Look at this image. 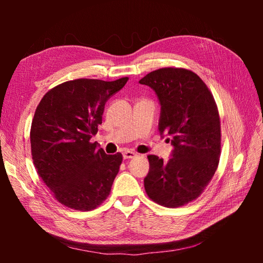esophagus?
<instances>
[{"mask_svg": "<svg viewBox=\"0 0 263 263\" xmlns=\"http://www.w3.org/2000/svg\"><path fill=\"white\" fill-rule=\"evenodd\" d=\"M123 158L124 159H131V158H135L136 156H137V154L136 153H133V152H130V150H124V152H123Z\"/></svg>", "mask_w": 263, "mask_h": 263, "instance_id": "1", "label": "esophagus"}]
</instances>
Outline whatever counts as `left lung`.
Masks as SVG:
<instances>
[{"label": "left lung", "mask_w": 263, "mask_h": 263, "mask_svg": "<svg viewBox=\"0 0 263 263\" xmlns=\"http://www.w3.org/2000/svg\"><path fill=\"white\" fill-rule=\"evenodd\" d=\"M139 83L157 96L158 130L173 146L167 161L148 156L144 189L161 205L189 203L202 193L219 163L220 121L215 99L200 77L185 69L156 70Z\"/></svg>", "instance_id": "1"}]
</instances>
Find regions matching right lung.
Masks as SVG:
<instances>
[{"label":"right lung","mask_w":263,"mask_h":263,"mask_svg":"<svg viewBox=\"0 0 263 263\" xmlns=\"http://www.w3.org/2000/svg\"><path fill=\"white\" fill-rule=\"evenodd\" d=\"M127 80L66 81L37 106L30 130L33 165L65 206L89 211L108 197L123 157L106 155L90 140L102 124L106 102Z\"/></svg>","instance_id":"1"}]
</instances>
